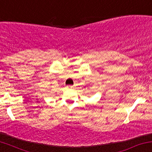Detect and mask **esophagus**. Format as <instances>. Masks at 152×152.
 <instances>
[{
	"mask_svg": "<svg viewBox=\"0 0 152 152\" xmlns=\"http://www.w3.org/2000/svg\"><path fill=\"white\" fill-rule=\"evenodd\" d=\"M72 88V85H67V86H66V88H67V89H69V88Z\"/></svg>",
	"mask_w": 152,
	"mask_h": 152,
	"instance_id": "obj_1",
	"label": "esophagus"
}]
</instances>
